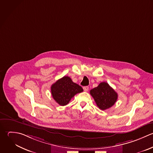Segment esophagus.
Returning <instances> with one entry per match:
<instances>
[{
  "label": "esophagus",
  "instance_id": "esophagus-1",
  "mask_svg": "<svg viewBox=\"0 0 153 153\" xmlns=\"http://www.w3.org/2000/svg\"><path fill=\"white\" fill-rule=\"evenodd\" d=\"M83 90H84L85 92H87V91L89 90V87H88V86H84V87H83Z\"/></svg>",
  "mask_w": 153,
  "mask_h": 153
}]
</instances>
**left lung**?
Masks as SVG:
<instances>
[{
    "label": "left lung",
    "mask_w": 153,
    "mask_h": 153,
    "mask_svg": "<svg viewBox=\"0 0 153 153\" xmlns=\"http://www.w3.org/2000/svg\"><path fill=\"white\" fill-rule=\"evenodd\" d=\"M90 94L101 110L111 107L118 98L117 92L107 82L100 83L97 87L90 91Z\"/></svg>",
    "instance_id": "8db88e82"
}]
</instances>
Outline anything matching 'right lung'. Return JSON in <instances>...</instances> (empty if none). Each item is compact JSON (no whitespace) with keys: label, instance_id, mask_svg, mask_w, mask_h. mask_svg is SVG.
<instances>
[{"label":"right lung","instance_id":"right-lung-1","mask_svg":"<svg viewBox=\"0 0 153 153\" xmlns=\"http://www.w3.org/2000/svg\"><path fill=\"white\" fill-rule=\"evenodd\" d=\"M51 90L53 98L61 106L68 104L76 94L83 91L82 88L74 83L68 76L58 80L51 86Z\"/></svg>","mask_w":153,"mask_h":153}]
</instances>
